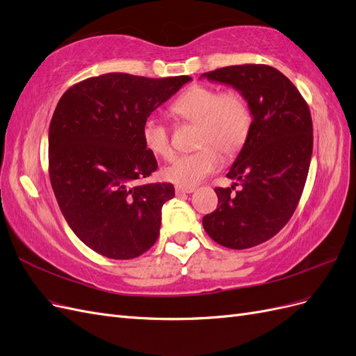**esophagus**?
Segmentation results:
<instances>
[{
  "label": "esophagus",
  "mask_w": 356,
  "mask_h": 356,
  "mask_svg": "<svg viewBox=\"0 0 356 356\" xmlns=\"http://www.w3.org/2000/svg\"><path fill=\"white\" fill-rule=\"evenodd\" d=\"M195 190H196L195 187H181V186H177L175 193L179 196V195H187V193H193Z\"/></svg>",
  "instance_id": "1"
}]
</instances>
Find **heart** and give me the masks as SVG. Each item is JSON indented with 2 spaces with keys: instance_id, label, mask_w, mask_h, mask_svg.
I'll use <instances>...</instances> for the list:
<instances>
[{
  "instance_id": "heart-1",
  "label": "heart",
  "mask_w": 356,
  "mask_h": 356,
  "mask_svg": "<svg viewBox=\"0 0 356 356\" xmlns=\"http://www.w3.org/2000/svg\"><path fill=\"white\" fill-rule=\"evenodd\" d=\"M181 120L197 123L199 152L179 156L168 165L161 175L181 187H191L218 172L222 156L241 152L251 131L252 114L246 99L239 92H220L209 86H193L172 105ZM143 141L154 156L170 159L174 148L169 129L157 118H148L143 126Z\"/></svg>"
}]
</instances>
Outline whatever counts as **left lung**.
<instances>
[{
    "instance_id": "8db88e82",
    "label": "left lung",
    "mask_w": 356,
    "mask_h": 356,
    "mask_svg": "<svg viewBox=\"0 0 356 356\" xmlns=\"http://www.w3.org/2000/svg\"><path fill=\"white\" fill-rule=\"evenodd\" d=\"M200 79L232 86L246 99L252 124L227 178L241 190L215 188L218 207L203 229L217 243L246 250L268 241L293 217L314 149L309 106L285 75L267 65H233Z\"/></svg>"
}]
</instances>
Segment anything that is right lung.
I'll return each mask as SVG.
<instances>
[{"label":"right lung","mask_w":356,"mask_h":356,"mask_svg":"<svg viewBox=\"0 0 356 356\" xmlns=\"http://www.w3.org/2000/svg\"><path fill=\"white\" fill-rule=\"evenodd\" d=\"M191 77L147 79L110 72L74 84L49 127V175L62 215L90 250L131 260L152 248L169 182L141 184L157 169L143 141L156 108Z\"/></svg>","instance_id":"obj_1"}]
</instances>
